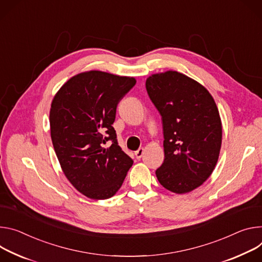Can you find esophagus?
Wrapping results in <instances>:
<instances>
[{
  "label": "esophagus",
  "instance_id": "obj_1",
  "mask_svg": "<svg viewBox=\"0 0 262 262\" xmlns=\"http://www.w3.org/2000/svg\"><path fill=\"white\" fill-rule=\"evenodd\" d=\"M135 155H136L137 159H141L142 157H143V155H144V148H139V149L135 152Z\"/></svg>",
  "mask_w": 262,
  "mask_h": 262
}]
</instances>
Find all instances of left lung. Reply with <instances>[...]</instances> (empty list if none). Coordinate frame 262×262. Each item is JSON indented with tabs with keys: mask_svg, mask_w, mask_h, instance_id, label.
Returning <instances> with one entry per match:
<instances>
[{
	"mask_svg": "<svg viewBox=\"0 0 262 262\" xmlns=\"http://www.w3.org/2000/svg\"><path fill=\"white\" fill-rule=\"evenodd\" d=\"M146 90L163 123L164 162L157 179L173 193H188L217 163L223 138L217 105L204 85L172 70L150 75Z\"/></svg>",
	"mask_w": 262,
	"mask_h": 262,
	"instance_id": "left-lung-1",
	"label": "left lung"
}]
</instances>
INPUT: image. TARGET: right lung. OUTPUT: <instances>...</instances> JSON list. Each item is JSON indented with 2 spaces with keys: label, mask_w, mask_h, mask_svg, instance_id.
<instances>
[{
  "label": "right lung",
  "mask_w": 262,
  "mask_h": 262,
  "mask_svg": "<svg viewBox=\"0 0 262 262\" xmlns=\"http://www.w3.org/2000/svg\"><path fill=\"white\" fill-rule=\"evenodd\" d=\"M136 82L135 77L86 71L71 77L52 100L50 132L61 170L89 199L114 196L132 167L112 125L117 104ZM108 139L112 145L105 149Z\"/></svg>",
  "instance_id": "obj_1"
}]
</instances>
